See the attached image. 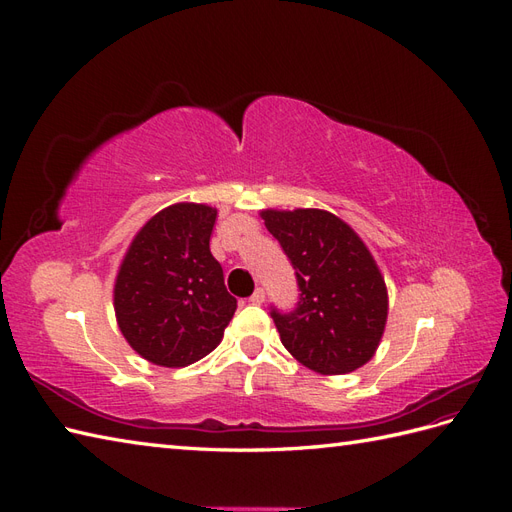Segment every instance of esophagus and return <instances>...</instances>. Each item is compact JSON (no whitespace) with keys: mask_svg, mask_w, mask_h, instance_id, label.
Returning a JSON list of instances; mask_svg holds the SVG:
<instances>
[{"mask_svg":"<svg viewBox=\"0 0 512 512\" xmlns=\"http://www.w3.org/2000/svg\"><path fill=\"white\" fill-rule=\"evenodd\" d=\"M250 303H254V305H262V303H265V290L256 288L254 294L250 297Z\"/></svg>","mask_w":512,"mask_h":512,"instance_id":"obj_1","label":"esophagus"}]
</instances>
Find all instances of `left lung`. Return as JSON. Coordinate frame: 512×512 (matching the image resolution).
I'll return each instance as SVG.
<instances>
[{
	"label": "left lung",
	"instance_id": "obj_1",
	"mask_svg": "<svg viewBox=\"0 0 512 512\" xmlns=\"http://www.w3.org/2000/svg\"><path fill=\"white\" fill-rule=\"evenodd\" d=\"M301 290L292 312L271 307L284 348L324 376L363 367L384 333V277L356 232L322 209L262 211Z\"/></svg>",
	"mask_w": 512,
	"mask_h": 512
}]
</instances>
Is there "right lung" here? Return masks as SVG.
<instances>
[{"label": "right lung", "instance_id": "add662e5", "mask_svg": "<svg viewBox=\"0 0 512 512\" xmlns=\"http://www.w3.org/2000/svg\"><path fill=\"white\" fill-rule=\"evenodd\" d=\"M218 209L177 203L136 232L115 280V316L128 344L162 367L218 348L237 309L209 250Z\"/></svg>", "mask_w": 512, "mask_h": 512}]
</instances>
